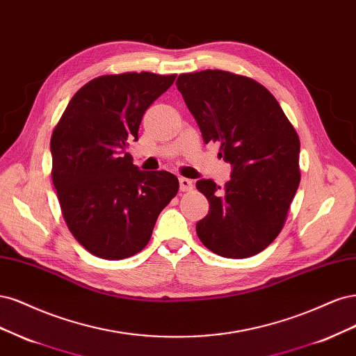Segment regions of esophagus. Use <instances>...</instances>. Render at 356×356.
Masks as SVG:
<instances>
[{"instance_id":"esophagus-1","label":"esophagus","mask_w":356,"mask_h":356,"mask_svg":"<svg viewBox=\"0 0 356 356\" xmlns=\"http://www.w3.org/2000/svg\"><path fill=\"white\" fill-rule=\"evenodd\" d=\"M179 183H180V191H181V192H191V191L193 189V181L189 180V179L180 177V179H179Z\"/></svg>"}]
</instances>
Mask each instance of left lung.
Masks as SVG:
<instances>
[{
  "mask_svg": "<svg viewBox=\"0 0 356 356\" xmlns=\"http://www.w3.org/2000/svg\"><path fill=\"white\" fill-rule=\"evenodd\" d=\"M176 86L204 142L219 145L232 165L223 189L197 181L210 204L198 238L222 257L254 256L280 235L299 188V136L270 91L248 76L207 70L179 75Z\"/></svg>",
  "mask_w": 356,
  "mask_h": 356,
  "instance_id": "1",
  "label": "left lung"
}]
</instances>
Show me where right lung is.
<instances>
[{"label":"right lung","mask_w":356,"mask_h":356,"mask_svg":"<svg viewBox=\"0 0 356 356\" xmlns=\"http://www.w3.org/2000/svg\"><path fill=\"white\" fill-rule=\"evenodd\" d=\"M176 74L102 75L79 88L53 130L51 179L63 219L93 256L121 260L142 251L176 197L168 171H140L125 149L143 113Z\"/></svg>","instance_id":"add662e5"}]
</instances>
